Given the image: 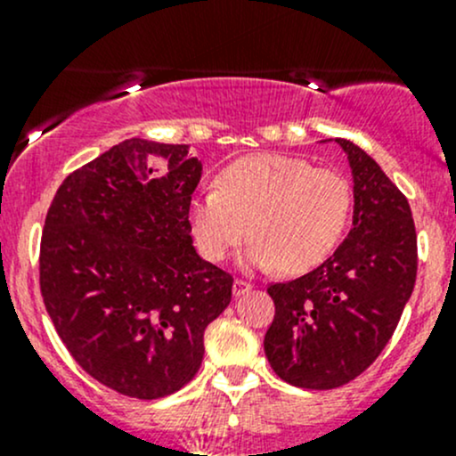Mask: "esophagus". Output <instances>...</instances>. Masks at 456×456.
Instances as JSON below:
<instances>
[{
    "label": "esophagus",
    "instance_id": "1",
    "mask_svg": "<svg viewBox=\"0 0 456 456\" xmlns=\"http://www.w3.org/2000/svg\"><path fill=\"white\" fill-rule=\"evenodd\" d=\"M251 291V284L245 282V280H236L233 282V296H242V293Z\"/></svg>",
    "mask_w": 456,
    "mask_h": 456
}]
</instances>
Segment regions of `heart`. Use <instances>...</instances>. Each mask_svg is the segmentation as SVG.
<instances>
[{
  "mask_svg": "<svg viewBox=\"0 0 456 456\" xmlns=\"http://www.w3.org/2000/svg\"><path fill=\"white\" fill-rule=\"evenodd\" d=\"M353 191L342 172L287 154H254L218 174L216 190L190 202V227L200 256L227 260L247 238L251 269L305 273L322 265L351 218Z\"/></svg>",
  "mask_w": 456,
  "mask_h": 456,
  "instance_id": "heart-1",
  "label": "heart"
}]
</instances>
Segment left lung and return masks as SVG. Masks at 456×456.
Segmentation results:
<instances>
[{"label": "left lung", "mask_w": 456, "mask_h": 456, "mask_svg": "<svg viewBox=\"0 0 456 456\" xmlns=\"http://www.w3.org/2000/svg\"><path fill=\"white\" fill-rule=\"evenodd\" d=\"M353 172V229L317 269L266 289L275 315L265 353L280 379L309 390L348 384L393 338L417 278L411 205L362 147L335 139Z\"/></svg>", "instance_id": "8db88e82"}]
</instances>
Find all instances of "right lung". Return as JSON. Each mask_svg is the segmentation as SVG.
Returning a JSON list of instances; mask_svg holds the SVG:
<instances>
[{
	"label": "right lung",
	"instance_id": "obj_1",
	"mask_svg": "<svg viewBox=\"0 0 456 456\" xmlns=\"http://www.w3.org/2000/svg\"><path fill=\"white\" fill-rule=\"evenodd\" d=\"M187 151L118 142L61 183L41 233L39 287L59 338L87 375L134 399L181 390L232 302V275L191 245L202 165Z\"/></svg>",
	"mask_w": 456,
	"mask_h": 456
}]
</instances>
